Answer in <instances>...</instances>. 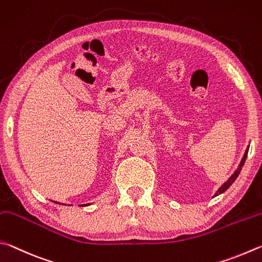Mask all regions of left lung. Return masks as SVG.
<instances>
[{
	"label": "left lung",
	"mask_w": 262,
	"mask_h": 262,
	"mask_svg": "<svg viewBox=\"0 0 262 262\" xmlns=\"http://www.w3.org/2000/svg\"><path fill=\"white\" fill-rule=\"evenodd\" d=\"M249 147H250V145L247 146V148H246L245 153H244V157H243L242 161H241V163H239V166H238V168L236 169L235 172H233L232 175L228 178V181H227L226 183H223V184L221 185V187H220V189L216 191V193L214 194V196H216V195H219V194H222L223 192H226V191L229 189V187L231 186L232 183L236 181V178H237L238 175H239V173H241L242 168H243V166H244V163H245V160H246V158H247V153H249Z\"/></svg>",
	"instance_id": "1"
}]
</instances>
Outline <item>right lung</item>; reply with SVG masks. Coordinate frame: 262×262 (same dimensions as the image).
<instances>
[{
	"mask_svg": "<svg viewBox=\"0 0 262 262\" xmlns=\"http://www.w3.org/2000/svg\"><path fill=\"white\" fill-rule=\"evenodd\" d=\"M55 203H56V201H55ZM57 204V203H56ZM87 205H90V204H86V205H81V206H87Z\"/></svg>",
	"mask_w": 262,
	"mask_h": 262,
	"instance_id": "add662e5",
	"label": "right lung"
}]
</instances>
